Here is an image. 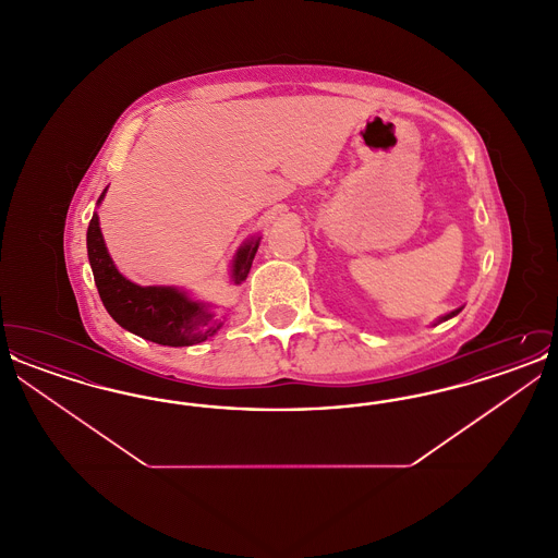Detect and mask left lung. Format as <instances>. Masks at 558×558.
<instances>
[{
	"mask_svg": "<svg viewBox=\"0 0 558 558\" xmlns=\"http://www.w3.org/2000/svg\"><path fill=\"white\" fill-rule=\"evenodd\" d=\"M460 312H462V307H460V310H453V312H451V314H446V316H444V318L439 319V322H446V319L453 318V316H458V314H460ZM439 322H437V324H439Z\"/></svg>",
	"mask_w": 558,
	"mask_h": 558,
	"instance_id": "left-lung-1",
	"label": "left lung"
}]
</instances>
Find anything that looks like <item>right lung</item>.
Masks as SVG:
<instances>
[{"mask_svg":"<svg viewBox=\"0 0 558 558\" xmlns=\"http://www.w3.org/2000/svg\"><path fill=\"white\" fill-rule=\"evenodd\" d=\"M105 192L98 203L105 198ZM259 240H248L236 253L232 269L234 284L246 280ZM87 257L110 318L125 330L146 341L169 347L196 345L217 332L219 326L213 324L205 305L187 299L184 292L171 287H137L117 271L105 246L98 213H94L87 228Z\"/></svg>","mask_w":558,"mask_h":558,"instance_id":"add662e5","label":"right lung"}]
</instances>
